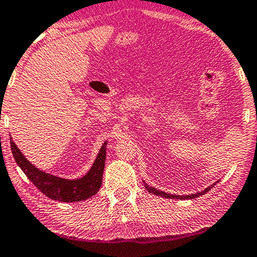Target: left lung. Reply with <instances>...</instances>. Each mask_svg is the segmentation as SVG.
<instances>
[{
  "label": "left lung",
  "instance_id": "8db88e82",
  "mask_svg": "<svg viewBox=\"0 0 257 257\" xmlns=\"http://www.w3.org/2000/svg\"><path fill=\"white\" fill-rule=\"evenodd\" d=\"M218 183V182H216ZM216 183H214L213 185H210L209 187H207V189H205L202 191V192H198V193H194V194H190V195H174V194H170V193H166V192H162V191H159L157 189H154V187H151L149 186L148 184H145V189L149 191L150 193L152 194H156V195H160V197L162 198H168V199H180V200H185V199H194V198H198L200 197V195H203L205 193L208 192V191L213 187L214 185H216Z\"/></svg>",
  "mask_w": 257,
  "mask_h": 257
}]
</instances>
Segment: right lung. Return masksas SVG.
Returning a JSON list of instances; mask_svg holds the SVG:
<instances>
[{
	"instance_id": "1",
	"label": "right lung",
	"mask_w": 257,
	"mask_h": 257,
	"mask_svg": "<svg viewBox=\"0 0 257 257\" xmlns=\"http://www.w3.org/2000/svg\"><path fill=\"white\" fill-rule=\"evenodd\" d=\"M10 144L16 162L25 173L28 180L33 183L41 192L52 200L60 202L82 201L92 197L99 191L101 181H103L107 142H105L101 146L98 156H97L88 174L82 178L72 181L64 180V178L56 177L54 175L41 172L23 156L17 145L14 143V141L10 140Z\"/></svg>"
}]
</instances>
